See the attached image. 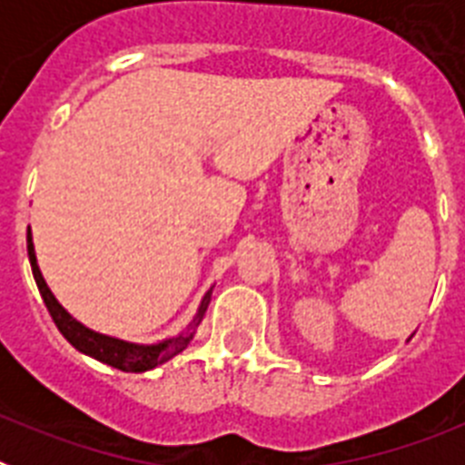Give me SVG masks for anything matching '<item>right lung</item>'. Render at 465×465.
Returning <instances> with one entry per match:
<instances>
[{
    "mask_svg": "<svg viewBox=\"0 0 465 465\" xmlns=\"http://www.w3.org/2000/svg\"><path fill=\"white\" fill-rule=\"evenodd\" d=\"M27 256H30L32 274H35V282L36 286H39L41 298H44V302H46L57 331L63 332L64 338H67V342L72 344L74 349H79L81 354L93 356V359L102 361V363L111 365V368H118V371L123 372L153 371L155 365L165 363V361L174 359L176 354H182L183 349L191 344L197 323L203 322L204 312H207L209 307V300H212V289H209L207 293H204L200 307H197V314L195 319H193V323L186 328V331L179 332L176 338L163 340V342H155V344L125 342V340L109 338V335L90 331V328H85L84 323L76 322V319H74V316L69 314L60 302H57L55 295H53L51 289H48V283L44 282V277H41L39 265H36V253H35V244H32L30 228H27Z\"/></svg>",
    "mask_w": 465,
    "mask_h": 465,
    "instance_id": "right-lung-1",
    "label": "right lung"
}]
</instances>
